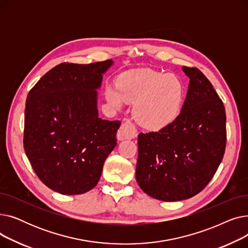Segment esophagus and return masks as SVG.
<instances>
[{
  "instance_id": "obj_1",
  "label": "esophagus",
  "mask_w": 248,
  "mask_h": 248,
  "mask_svg": "<svg viewBox=\"0 0 248 248\" xmlns=\"http://www.w3.org/2000/svg\"><path fill=\"white\" fill-rule=\"evenodd\" d=\"M137 129L134 124L129 121H124L121 125L119 132H117L116 138L119 140H124L127 139H134L137 137Z\"/></svg>"
}]
</instances>
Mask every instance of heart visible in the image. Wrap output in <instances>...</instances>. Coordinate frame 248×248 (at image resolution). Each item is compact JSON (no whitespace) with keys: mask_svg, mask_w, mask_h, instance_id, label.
I'll list each match as a JSON object with an SVG mask.
<instances>
[{"mask_svg":"<svg viewBox=\"0 0 248 248\" xmlns=\"http://www.w3.org/2000/svg\"><path fill=\"white\" fill-rule=\"evenodd\" d=\"M106 97L114 108L135 102L136 122L146 128L158 131L172 124L179 115L185 88L179 78L153 70H138L123 74L117 83L106 87Z\"/></svg>","mask_w":248,"mask_h":248,"instance_id":"heart-1","label":"heart"}]
</instances>
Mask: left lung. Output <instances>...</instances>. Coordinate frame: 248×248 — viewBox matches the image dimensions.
<instances>
[{"instance_id": "left-lung-1", "label": "left lung", "mask_w": 248, "mask_h": 248, "mask_svg": "<svg viewBox=\"0 0 248 248\" xmlns=\"http://www.w3.org/2000/svg\"><path fill=\"white\" fill-rule=\"evenodd\" d=\"M182 69L190 81L180 114L159 132L138 137V184L149 196L167 202L201 192L216 173L226 146L222 100L199 69Z\"/></svg>"}]
</instances>
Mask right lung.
<instances>
[{"label": "right lung", "instance_id": "1", "mask_svg": "<svg viewBox=\"0 0 248 248\" xmlns=\"http://www.w3.org/2000/svg\"><path fill=\"white\" fill-rule=\"evenodd\" d=\"M112 60L61 63L30 90L26 100L24 150L38 178L62 195L96 186L116 146L120 121L98 116L97 89Z\"/></svg>", "mask_w": 248, "mask_h": 248}]
</instances>
